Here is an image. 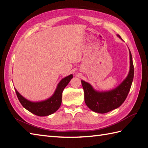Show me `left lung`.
<instances>
[{"label":"left lung","mask_w":148,"mask_h":148,"mask_svg":"<svg viewBox=\"0 0 148 148\" xmlns=\"http://www.w3.org/2000/svg\"><path fill=\"white\" fill-rule=\"evenodd\" d=\"M118 36L121 38L119 36ZM130 60L129 74L120 85L114 90L107 92H97L89 83L81 81L84 93V102L91 110L103 114L119 108L124 102L130 92L134 75V67L130 51Z\"/></svg>","instance_id":"1"}]
</instances>
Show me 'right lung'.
I'll list each match as a JSON object with an SVG mask.
<instances>
[{
  "mask_svg": "<svg viewBox=\"0 0 148 148\" xmlns=\"http://www.w3.org/2000/svg\"><path fill=\"white\" fill-rule=\"evenodd\" d=\"M73 77L72 74L62 79L59 83L55 93L51 98L45 101L40 102H32L25 99L15 90L19 101L28 111L39 116H45L56 112L62 103V95L65 86Z\"/></svg>",
  "mask_w": 148,
  "mask_h": 148,
  "instance_id": "right-lung-1",
  "label": "right lung"
}]
</instances>
